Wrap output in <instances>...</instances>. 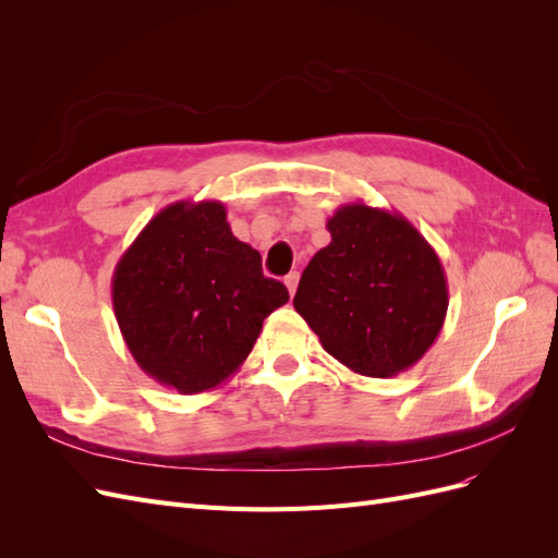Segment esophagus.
Returning a JSON list of instances; mask_svg holds the SVG:
<instances>
[{"label":"esophagus","instance_id":"esophagus-1","mask_svg":"<svg viewBox=\"0 0 558 558\" xmlns=\"http://www.w3.org/2000/svg\"><path fill=\"white\" fill-rule=\"evenodd\" d=\"M298 281H300V275H298V272H291V275H286V279H283V283H286V289H289V293H291V295H295V289H298Z\"/></svg>","mask_w":558,"mask_h":558}]
</instances>
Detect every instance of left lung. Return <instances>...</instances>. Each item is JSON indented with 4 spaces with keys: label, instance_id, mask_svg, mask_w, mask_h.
Listing matches in <instances>:
<instances>
[{
    "label": "left lung",
    "instance_id": "1",
    "mask_svg": "<svg viewBox=\"0 0 558 558\" xmlns=\"http://www.w3.org/2000/svg\"><path fill=\"white\" fill-rule=\"evenodd\" d=\"M326 228L330 244L302 272L295 312L351 373H404L445 326L449 289L440 258L402 214L363 202L342 205Z\"/></svg>",
    "mask_w": 558,
    "mask_h": 558
}]
</instances>
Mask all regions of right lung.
Listing matches in <instances>:
<instances>
[{
    "instance_id": "add662e5",
    "label": "right lung",
    "mask_w": 558,
    "mask_h": 558,
    "mask_svg": "<svg viewBox=\"0 0 558 558\" xmlns=\"http://www.w3.org/2000/svg\"><path fill=\"white\" fill-rule=\"evenodd\" d=\"M111 300L144 373L195 396L238 373L289 291L263 275L256 248L234 238L221 202L181 199L128 246L113 269Z\"/></svg>"
}]
</instances>
